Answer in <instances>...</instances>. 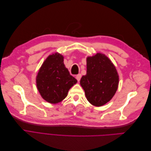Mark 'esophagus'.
<instances>
[{
  "label": "esophagus",
  "instance_id": "esophagus-1",
  "mask_svg": "<svg viewBox=\"0 0 151 151\" xmlns=\"http://www.w3.org/2000/svg\"><path fill=\"white\" fill-rule=\"evenodd\" d=\"M81 77H82V75H81V74H77V75L76 76V79L77 80V81H78V82L80 81Z\"/></svg>",
  "mask_w": 151,
  "mask_h": 151
}]
</instances>
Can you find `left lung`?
I'll list each match as a JSON object with an SVG mask.
<instances>
[{"label": "left lung", "instance_id": "8db88e82", "mask_svg": "<svg viewBox=\"0 0 151 151\" xmlns=\"http://www.w3.org/2000/svg\"><path fill=\"white\" fill-rule=\"evenodd\" d=\"M118 77L115 66L102 53L87 58V73L80 84L88 101L96 106H101L111 100L118 89Z\"/></svg>", "mask_w": 151, "mask_h": 151}]
</instances>
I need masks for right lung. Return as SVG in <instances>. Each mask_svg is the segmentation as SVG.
<instances>
[{
	"label": "right lung",
	"mask_w": 151,
	"mask_h": 151,
	"mask_svg": "<svg viewBox=\"0 0 151 151\" xmlns=\"http://www.w3.org/2000/svg\"><path fill=\"white\" fill-rule=\"evenodd\" d=\"M77 82L65 68L63 56L57 53L46 59L36 77V86L41 96L52 104L64 99L68 90Z\"/></svg>",
	"instance_id": "right-lung-1"
}]
</instances>
